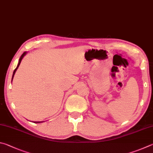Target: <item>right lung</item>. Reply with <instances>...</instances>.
Instances as JSON below:
<instances>
[{"label": "right lung", "mask_w": 153, "mask_h": 153, "mask_svg": "<svg viewBox=\"0 0 153 153\" xmlns=\"http://www.w3.org/2000/svg\"><path fill=\"white\" fill-rule=\"evenodd\" d=\"M27 52H24L22 55L21 56V57H20V58H19V62H18V64H17V68H16L15 69V71H13V76H12V81H13V77H14V75H15V72H16V71H17V68H19V65H20V63H21V60H22V59L23 58V57L24 56H25L26 54H27ZM42 122H44V121H42V122H34L33 123H42Z\"/></svg>", "instance_id": "obj_1"}]
</instances>
